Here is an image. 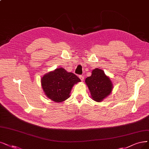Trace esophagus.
<instances>
[{
	"label": "esophagus",
	"instance_id": "esophagus-1",
	"mask_svg": "<svg viewBox=\"0 0 149 149\" xmlns=\"http://www.w3.org/2000/svg\"><path fill=\"white\" fill-rule=\"evenodd\" d=\"M79 78L80 79V80H81V81H84V76L80 75V76H79Z\"/></svg>",
	"mask_w": 149,
	"mask_h": 149
}]
</instances>
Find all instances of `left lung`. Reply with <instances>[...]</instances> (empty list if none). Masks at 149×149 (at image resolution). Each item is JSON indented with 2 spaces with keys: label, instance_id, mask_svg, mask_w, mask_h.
Wrapping results in <instances>:
<instances>
[{
  "label": "left lung",
  "instance_id": "left-lung-1",
  "mask_svg": "<svg viewBox=\"0 0 149 149\" xmlns=\"http://www.w3.org/2000/svg\"><path fill=\"white\" fill-rule=\"evenodd\" d=\"M85 84L90 90L92 100L98 102L110 95L113 88L111 79L103 70L98 68L93 70L91 75L86 78Z\"/></svg>",
  "mask_w": 149,
  "mask_h": 149
}]
</instances>
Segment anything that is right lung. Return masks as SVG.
<instances>
[{
	"label": "right lung",
	"mask_w": 149,
	"mask_h": 149,
	"mask_svg": "<svg viewBox=\"0 0 149 149\" xmlns=\"http://www.w3.org/2000/svg\"><path fill=\"white\" fill-rule=\"evenodd\" d=\"M80 81L74 74L61 68L44 75L41 79V85L45 96L58 103L68 99L73 86Z\"/></svg>",
	"instance_id": "obj_1"
}]
</instances>
